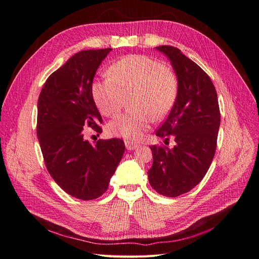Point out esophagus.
Returning <instances> with one entry per match:
<instances>
[{"label":"esophagus","mask_w":259,"mask_h":259,"mask_svg":"<svg viewBox=\"0 0 259 259\" xmlns=\"http://www.w3.org/2000/svg\"><path fill=\"white\" fill-rule=\"evenodd\" d=\"M124 144H126V148L128 149V151H133V149H136V148L139 147L138 144L132 143V142H130V141H126V142H124Z\"/></svg>","instance_id":"esophagus-1"}]
</instances>
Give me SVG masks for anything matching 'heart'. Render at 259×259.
I'll list each match as a JSON object with an SVG mask.
<instances>
[{"instance_id":"obj_1","label":"heart","mask_w":259,"mask_h":259,"mask_svg":"<svg viewBox=\"0 0 259 259\" xmlns=\"http://www.w3.org/2000/svg\"><path fill=\"white\" fill-rule=\"evenodd\" d=\"M111 77L93 82V97L104 116L117 113L126 97L132 95L135 112L120 114L107 124V132L127 141H139L152 119H160L170 112L178 97V80L166 66L144 55L122 57L110 66Z\"/></svg>"}]
</instances>
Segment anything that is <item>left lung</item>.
Wrapping results in <instances>:
<instances>
[{
    "label": "left lung",
    "mask_w": 259,
    "mask_h": 259,
    "mask_svg": "<svg viewBox=\"0 0 259 259\" xmlns=\"http://www.w3.org/2000/svg\"><path fill=\"white\" fill-rule=\"evenodd\" d=\"M168 58L178 79V97L156 136H173V148L151 146V186L165 197L188 193L204 178L214 158L221 124L218 94L211 78L173 46L156 47Z\"/></svg>",
    "instance_id": "1"
}]
</instances>
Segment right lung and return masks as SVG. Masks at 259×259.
I'll use <instances>...</instances> for the list:
<instances>
[{
  "mask_svg": "<svg viewBox=\"0 0 259 259\" xmlns=\"http://www.w3.org/2000/svg\"><path fill=\"white\" fill-rule=\"evenodd\" d=\"M112 48L90 49L72 56L49 76L37 101V138L46 168L66 194L81 200L102 196L119 164L120 139L90 143L84 127L101 133L93 97V81Z\"/></svg>",
  "mask_w": 259,
  "mask_h": 259,
  "instance_id": "obj_1",
  "label": "right lung"
}]
</instances>
